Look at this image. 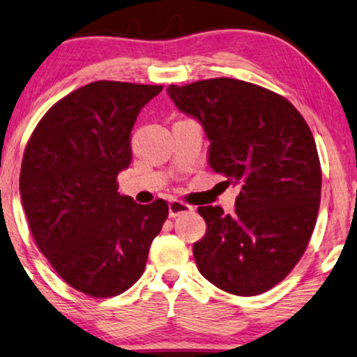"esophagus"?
<instances>
[{"instance_id": "34e87169", "label": "esophagus", "mask_w": 357, "mask_h": 357, "mask_svg": "<svg viewBox=\"0 0 357 357\" xmlns=\"http://www.w3.org/2000/svg\"><path fill=\"white\" fill-rule=\"evenodd\" d=\"M192 211H194V207L183 201H171L169 202V217H178V215H181V213L192 212Z\"/></svg>"}]
</instances>
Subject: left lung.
Returning a JSON list of instances; mask_svg holds the SVG:
<instances>
[{"mask_svg": "<svg viewBox=\"0 0 357 357\" xmlns=\"http://www.w3.org/2000/svg\"><path fill=\"white\" fill-rule=\"evenodd\" d=\"M168 94L202 122L211 168L240 186L234 215L197 208L207 223L194 245L199 271L234 296L269 291L296 268L315 228L321 168L310 127L281 94L241 79L171 84Z\"/></svg>", "mask_w": 357, "mask_h": 357, "instance_id": "obj_1", "label": "left lung"}]
</instances>
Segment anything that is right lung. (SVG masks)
<instances>
[{"mask_svg":"<svg viewBox=\"0 0 357 357\" xmlns=\"http://www.w3.org/2000/svg\"><path fill=\"white\" fill-rule=\"evenodd\" d=\"M161 84L94 82L56 101L24 150L19 191L40 253L70 287L94 298L126 292L144 274L168 204L117 192L132 161L140 109Z\"/></svg>","mask_w":357,"mask_h":357,"instance_id":"right-lung-1","label":"right lung"}]
</instances>
